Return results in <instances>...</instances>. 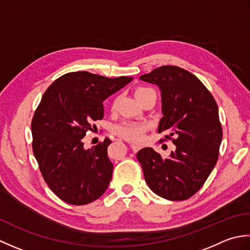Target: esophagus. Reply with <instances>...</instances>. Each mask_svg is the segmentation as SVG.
I'll return each instance as SVG.
<instances>
[{
    "mask_svg": "<svg viewBox=\"0 0 250 250\" xmlns=\"http://www.w3.org/2000/svg\"><path fill=\"white\" fill-rule=\"evenodd\" d=\"M130 147L132 149V151H134V152H137V151H139V150L141 149V146H139V145H136V144H131V145H130Z\"/></svg>",
    "mask_w": 250,
    "mask_h": 250,
    "instance_id": "1",
    "label": "esophagus"
}]
</instances>
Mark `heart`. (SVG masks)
<instances>
[{
  "instance_id": "heart-1",
  "label": "heart",
  "mask_w": 250,
  "mask_h": 250,
  "mask_svg": "<svg viewBox=\"0 0 250 250\" xmlns=\"http://www.w3.org/2000/svg\"><path fill=\"white\" fill-rule=\"evenodd\" d=\"M150 91H153L151 88L145 87V86H138L135 89V96L136 98L138 99L139 101L142 99V97L146 96L147 93ZM116 105V99L113 101L112 104V109H115ZM149 128L146 123H138V122H123L119 125H115L113 127V131L114 134H116L118 136H120L121 138L126 139L128 141H132V142H140L142 141L145 137L146 131Z\"/></svg>"
}]
</instances>
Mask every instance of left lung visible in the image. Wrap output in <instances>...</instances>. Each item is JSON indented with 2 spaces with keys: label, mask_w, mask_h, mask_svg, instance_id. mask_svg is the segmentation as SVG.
Segmentation results:
<instances>
[{
  "label": "left lung",
  "mask_w": 250,
  "mask_h": 250,
  "mask_svg": "<svg viewBox=\"0 0 250 250\" xmlns=\"http://www.w3.org/2000/svg\"><path fill=\"white\" fill-rule=\"evenodd\" d=\"M140 80L160 87L164 116L157 131H167L165 138L176 146L167 159L152 147L137 153L146 182L166 200H188L203 187L218 161L222 128L217 103L194 74L176 65L156 68Z\"/></svg>",
  "instance_id": "obj_1"
}]
</instances>
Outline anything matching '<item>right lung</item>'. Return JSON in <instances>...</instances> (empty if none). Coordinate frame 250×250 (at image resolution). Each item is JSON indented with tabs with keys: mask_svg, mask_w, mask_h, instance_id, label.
<instances>
[{
	"mask_svg": "<svg viewBox=\"0 0 250 250\" xmlns=\"http://www.w3.org/2000/svg\"><path fill=\"white\" fill-rule=\"evenodd\" d=\"M86 71L60 76L45 91L33 115L32 150L49 189L71 205H86L108 189L113 164L109 138L86 150L83 138L104 119V100L131 82Z\"/></svg>",
	"mask_w": 250,
	"mask_h": 250,
	"instance_id": "obj_1",
	"label": "right lung"
}]
</instances>
